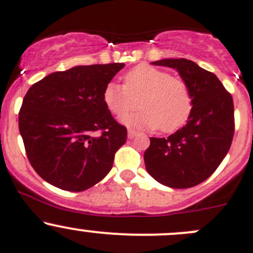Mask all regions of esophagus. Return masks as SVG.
<instances>
[{"instance_id":"1","label":"esophagus","mask_w":253,"mask_h":253,"mask_svg":"<svg viewBox=\"0 0 253 253\" xmlns=\"http://www.w3.org/2000/svg\"><path fill=\"white\" fill-rule=\"evenodd\" d=\"M136 135H138V131L133 130V129H129L128 130V138L129 139H133L134 136H136Z\"/></svg>"}]
</instances>
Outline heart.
Listing matches in <instances>:
<instances>
[{"label": "heart", "mask_w": 253, "mask_h": 253, "mask_svg": "<svg viewBox=\"0 0 253 253\" xmlns=\"http://www.w3.org/2000/svg\"><path fill=\"white\" fill-rule=\"evenodd\" d=\"M125 85L110 82L105 85L103 100L115 117L133 110L140 98L141 108L123 123L146 129L161 128L172 133L187 122L192 109L190 90L182 81L149 64H139L125 74Z\"/></svg>", "instance_id": "1"}]
</instances>
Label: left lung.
Here are the masks:
<instances>
[{
    "instance_id": "1",
    "label": "left lung",
    "mask_w": 253,
    "mask_h": 253,
    "mask_svg": "<svg viewBox=\"0 0 253 253\" xmlns=\"http://www.w3.org/2000/svg\"><path fill=\"white\" fill-rule=\"evenodd\" d=\"M154 66L176 69L192 99L189 120L168 138H150L144 153L146 171L160 184L186 189L205 181L230 150L233 102L217 77L189 59L165 58Z\"/></svg>"
}]
</instances>
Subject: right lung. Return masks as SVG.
I'll return each instance as SVG.
<instances>
[{"label":"right lung","instance_id":"add662e5","mask_svg":"<svg viewBox=\"0 0 253 253\" xmlns=\"http://www.w3.org/2000/svg\"><path fill=\"white\" fill-rule=\"evenodd\" d=\"M124 66H77L28 89L18 114L20 133L31 165L48 184L84 191L112 170L126 128L114 120L103 92ZM97 130L102 136L91 135Z\"/></svg>","mask_w":253,"mask_h":253}]
</instances>
